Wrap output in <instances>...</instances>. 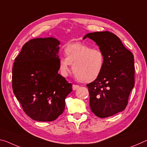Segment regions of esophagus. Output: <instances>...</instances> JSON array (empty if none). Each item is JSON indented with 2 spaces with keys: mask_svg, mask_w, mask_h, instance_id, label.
I'll list each match as a JSON object with an SVG mask.
<instances>
[{
  "mask_svg": "<svg viewBox=\"0 0 147 147\" xmlns=\"http://www.w3.org/2000/svg\"><path fill=\"white\" fill-rule=\"evenodd\" d=\"M79 86H78V85H73V89L74 91H75V90H76V89H78V88H79Z\"/></svg>",
  "mask_w": 147,
  "mask_h": 147,
  "instance_id": "34e87169",
  "label": "esophagus"
}]
</instances>
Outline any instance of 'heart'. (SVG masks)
<instances>
[{"mask_svg":"<svg viewBox=\"0 0 147 147\" xmlns=\"http://www.w3.org/2000/svg\"><path fill=\"white\" fill-rule=\"evenodd\" d=\"M66 57L59 61L62 76H67L73 65V71L80 81L91 82L98 78L103 70L104 56L98 49H92L87 45L77 43L69 45L65 49Z\"/></svg>","mask_w":147,"mask_h":147,"instance_id":"heart-1","label":"heart"}]
</instances>
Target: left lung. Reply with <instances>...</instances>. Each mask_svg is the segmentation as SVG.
<instances>
[{"label":"left lung","instance_id":"obj_1","mask_svg":"<svg viewBox=\"0 0 147 147\" xmlns=\"http://www.w3.org/2000/svg\"><path fill=\"white\" fill-rule=\"evenodd\" d=\"M87 38L95 42L104 56L101 74L87 87L92 112L98 117L106 118L123 111L127 106L134 87V55L111 32L89 33L83 39Z\"/></svg>","mask_w":147,"mask_h":147}]
</instances>
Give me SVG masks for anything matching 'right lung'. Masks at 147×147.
<instances>
[{
    "mask_svg": "<svg viewBox=\"0 0 147 147\" xmlns=\"http://www.w3.org/2000/svg\"><path fill=\"white\" fill-rule=\"evenodd\" d=\"M59 45L53 37L32 39L15 59L13 93L33 120H56L63 112L65 99L73 90V85L58 73Z\"/></svg>",
    "mask_w": 147,
    "mask_h": 147,
    "instance_id": "1",
    "label": "right lung"
}]
</instances>
